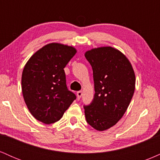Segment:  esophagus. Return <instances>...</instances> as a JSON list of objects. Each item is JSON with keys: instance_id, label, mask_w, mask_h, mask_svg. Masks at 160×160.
<instances>
[{"instance_id": "34e87169", "label": "esophagus", "mask_w": 160, "mask_h": 160, "mask_svg": "<svg viewBox=\"0 0 160 160\" xmlns=\"http://www.w3.org/2000/svg\"><path fill=\"white\" fill-rule=\"evenodd\" d=\"M82 95V91H78V92H77V96H78V99H80V98H81Z\"/></svg>"}]
</instances>
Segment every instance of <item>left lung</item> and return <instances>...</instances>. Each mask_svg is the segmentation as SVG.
Instances as JSON below:
<instances>
[{"instance_id": "left-lung-1", "label": "left lung", "mask_w": 160, "mask_h": 160, "mask_svg": "<svg viewBox=\"0 0 160 160\" xmlns=\"http://www.w3.org/2000/svg\"><path fill=\"white\" fill-rule=\"evenodd\" d=\"M85 57L92 68L95 92L91 104L84 106L86 122L104 131L127 110L135 92V72L126 56L111 47L92 49Z\"/></svg>"}]
</instances>
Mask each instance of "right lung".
Returning <instances> with one entry per match:
<instances>
[{"mask_svg":"<svg viewBox=\"0 0 160 160\" xmlns=\"http://www.w3.org/2000/svg\"><path fill=\"white\" fill-rule=\"evenodd\" d=\"M77 50L71 46L52 43L29 58L22 74V91L29 111L45 124L59 120L76 99L68 89L64 68Z\"/></svg>","mask_w":160,"mask_h":160,"instance_id":"obj_1","label":"right lung"}]
</instances>
